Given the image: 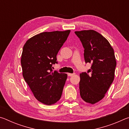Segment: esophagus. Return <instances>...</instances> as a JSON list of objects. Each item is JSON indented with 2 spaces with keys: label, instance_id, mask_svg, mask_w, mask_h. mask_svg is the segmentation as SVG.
<instances>
[{
  "label": "esophagus",
  "instance_id": "obj_1",
  "mask_svg": "<svg viewBox=\"0 0 129 129\" xmlns=\"http://www.w3.org/2000/svg\"><path fill=\"white\" fill-rule=\"evenodd\" d=\"M74 75H75V73H68V76H70V77H71V76H73Z\"/></svg>",
  "mask_w": 129,
  "mask_h": 129
}]
</instances>
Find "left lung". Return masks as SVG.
<instances>
[{
	"label": "left lung",
	"mask_w": 129,
	"mask_h": 129,
	"mask_svg": "<svg viewBox=\"0 0 129 129\" xmlns=\"http://www.w3.org/2000/svg\"><path fill=\"white\" fill-rule=\"evenodd\" d=\"M75 32L84 48L85 62L92 64L88 73L80 75V95L84 101L94 104L105 97L114 80L117 64L114 49L108 40L95 30Z\"/></svg>",
	"instance_id": "obj_1"
}]
</instances>
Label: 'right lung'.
I'll return each instance as SVG.
<instances>
[{
	"instance_id": "1",
	"label": "right lung",
	"mask_w": 129,
	"mask_h": 129,
	"mask_svg": "<svg viewBox=\"0 0 129 129\" xmlns=\"http://www.w3.org/2000/svg\"><path fill=\"white\" fill-rule=\"evenodd\" d=\"M71 30L44 32L32 37L24 45L21 58L23 76L35 97L51 105L61 97L66 73L53 71L52 64Z\"/></svg>"
}]
</instances>
